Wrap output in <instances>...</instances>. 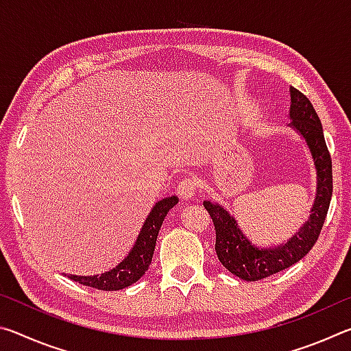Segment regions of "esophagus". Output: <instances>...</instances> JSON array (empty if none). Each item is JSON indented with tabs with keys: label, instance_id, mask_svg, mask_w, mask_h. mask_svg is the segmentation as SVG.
Segmentation results:
<instances>
[{
	"label": "esophagus",
	"instance_id": "obj_1",
	"mask_svg": "<svg viewBox=\"0 0 351 351\" xmlns=\"http://www.w3.org/2000/svg\"><path fill=\"white\" fill-rule=\"evenodd\" d=\"M197 190H198V181L192 176H187L178 184L176 193L180 195V198L182 199H192L195 197V193H197Z\"/></svg>",
	"mask_w": 351,
	"mask_h": 351
}]
</instances>
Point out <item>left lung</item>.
Instances as JSON below:
<instances>
[{
	"mask_svg": "<svg viewBox=\"0 0 351 351\" xmlns=\"http://www.w3.org/2000/svg\"><path fill=\"white\" fill-rule=\"evenodd\" d=\"M289 117L293 125L306 139L317 170V193L311 215L299 232L288 243L269 249L252 246L241 234L235 219L221 206L204 201V209L215 226V251L229 272L247 282H255L277 274L293 266L311 251L322 230L332 195L331 156L324 138V130L316 110L304 93L291 88Z\"/></svg>",
	"mask_w": 351,
	"mask_h": 351,
	"instance_id": "obj_1",
	"label": "left lung"
}]
</instances>
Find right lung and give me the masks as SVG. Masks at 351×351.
I'll list each match as a JSON object with an SVG mask.
<instances>
[{"instance_id": "right-lung-1", "label": "right lung", "mask_w": 351, "mask_h": 351, "mask_svg": "<svg viewBox=\"0 0 351 351\" xmlns=\"http://www.w3.org/2000/svg\"><path fill=\"white\" fill-rule=\"evenodd\" d=\"M176 203L178 197H169L154 204L150 215H148L144 226H142V230L138 240H136V245L133 246L132 252L114 269L93 277L69 276L71 280L102 291L123 289L130 287V285H133L134 282H138L145 274V271L152 263L154 246H156V239L164 218Z\"/></svg>"}]
</instances>
